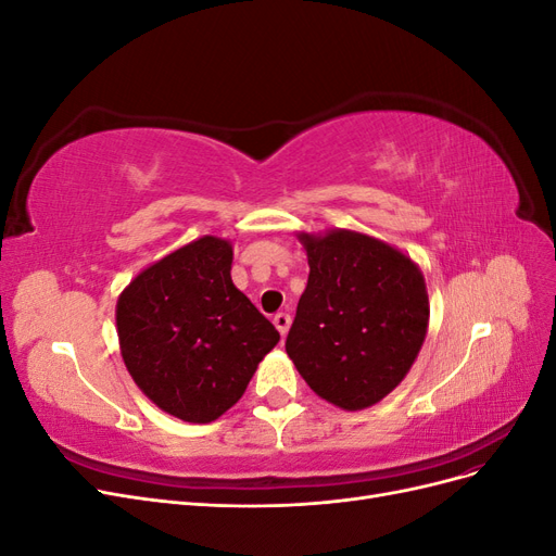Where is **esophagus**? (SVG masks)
Wrapping results in <instances>:
<instances>
[{
  "mask_svg": "<svg viewBox=\"0 0 556 556\" xmlns=\"http://www.w3.org/2000/svg\"><path fill=\"white\" fill-rule=\"evenodd\" d=\"M274 325H276V329L280 331V336L288 333V329H290V325H292L290 313H276V315H274Z\"/></svg>",
  "mask_w": 556,
  "mask_h": 556,
  "instance_id": "1",
  "label": "esophagus"
}]
</instances>
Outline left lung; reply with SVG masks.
Instances as JSON below:
<instances>
[{"label":"left lung","instance_id":"obj_1","mask_svg":"<svg viewBox=\"0 0 556 556\" xmlns=\"http://www.w3.org/2000/svg\"><path fill=\"white\" fill-rule=\"evenodd\" d=\"M301 243L311 274L285 350L333 406H374L410 371L425 343V278L403 252L357 231L301 233Z\"/></svg>","mask_w":556,"mask_h":556}]
</instances>
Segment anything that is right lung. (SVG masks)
Instances as JSON below:
<instances>
[{
	"label": "right lung",
	"mask_w": 556,
	"mask_h": 556,
	"mask_svg": "<svg viewBox=\"0 0 556 556\" xmlns=\"http://www.w3.org/2000/svg\"><path fill=\"white\" fill-rule=\"evenodd\" d=\"M231 245L204 237L148 266L117 299L123 359L162 410L206 425L237 403L278 329L231 282Z\"/></svg>",
	"instance_id": "right-lung-1"
}]
</instances>
